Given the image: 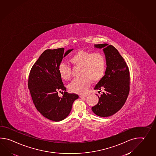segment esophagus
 <instances>
[{
	"mask_svg": "<svg viewBox=\"0 0 156 156\" xmlns=\"http://www.w3.org/2000/svg\"><path fill=\"white\" fill-rule=\"evenodd\" d=\"M88 96V95H87V94H85V95H80V98H86Z\"/></svg>",
	"mask_w": 156,
	"mask_h": 156,
	"instance_id": "obj_1",
	"label": "esophagus"
}]
</instances>
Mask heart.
Returning <instances> with one entry per match:
<instances>
[{"mask_svg":"<svg viewBox=\"0 0 156 156\" xmlns=\"http://www.w3.org/2000/svg\"><path fill=\"white\" fill-rule=\"evenodd\" d=\"M69 61L74 66L81 67L80 77L76 78L69 84L70 92L78 94L86 92L93 80L98 82L102 79L106 69V58L101 52L93 53L89 51H80L76 52L69 58ZM61 78L65 80H70L72 76L71 68L69 65L61 63L58 67Z\"/></svg>","mask_w":156,"mask_h":156,"instance_id":"1","label":"heart"}]
</instances>
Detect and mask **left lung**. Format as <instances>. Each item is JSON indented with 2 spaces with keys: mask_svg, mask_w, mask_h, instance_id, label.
Wrapping results in <instances>:
<instances>
[{
  "mask_svg": "<svg viewBox=\"0 0 156 156\" xmlns=\"http://www.w3.org/2000/svg\"><path fill=\"white\" fill-rule=\"evenodd\" d=\"M94 47L103 49L107 68L105 76L94 87V89L105 91L98 96V103L92 110L98 116L107 117L119 111L127 100L129 92V71L124 59L113 45L105 43L94 44Z\"/></svg>",
  "mask_w": 156,
  "mask_h": 156,
  "instance_id": "obj_1",
  "label": "left lung"
}]
</instances>
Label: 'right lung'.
<instances>
[{"mask_svg": "<svg viewBox=\"0 0 156 156\" xmlns=\"http://www.w3.org/2000/svg\"><path fill=\"white\" fill-rule=\"evenodd\" d=\"M73 49L64 52V48L47 49L33 66L28 79V88L37 109L48 119L59 122L69 115L73 102L79 96L66 92V88L58 67L63 58ZM64 91L62 98L58 92Z\"/></svg>", "mask_w": 156, "mask_h": 156, "instance_id": "obj_1", "label": "right lung"}]
</instances>
